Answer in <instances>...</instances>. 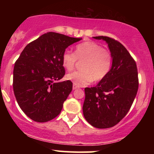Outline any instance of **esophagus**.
Here are the masks:
<instances>
[{
	"instance_id": "34e87169",
	"label": "esophagus",
	"mask_w": 154,
	"mask_h": 154,
	"mask_svg": "<svg viewBox=\"0 0 154 154\" xmlns=\"http://www.w3.org/2000/svg\"><path fill=\"white\" fill-rule=\"evenodd\" d=\"M79 88V87H78V86H76L75 85H73V90H76Z\"/></svg>"
}]
</instances>
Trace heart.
Masks as SVG:
<instances>
[{"label":"heart","mask_w":154,"mask_h":154,"mask_svg":"<svg viewBox=\"0 0 154 154\" xmlns=\"http://www.w3.org/2000/svg\"><path fill=\"white\" fill-rule=\"evenodd\" d=\"M77 60L83 61L81 65L82 70L68 73L66 79L78 87L104 79L110 71L112 62L110 52L92 41L79 44L74 53L69 50H65L62 57V66L67 71H72Z\"/></svg>","instance_id":"heart-1"}]
</instances>
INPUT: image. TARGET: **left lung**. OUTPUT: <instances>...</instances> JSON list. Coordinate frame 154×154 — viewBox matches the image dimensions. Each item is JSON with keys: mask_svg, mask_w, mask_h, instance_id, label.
<instances>
[{"mask_svg": "<svg viewBox=\"0 0 154 154\" xmlns=\"http://www.w3.org/2000/svg\"><path fill=\"white\" fill-rule=\"evenodd\" d=\"M108 44L112 64L104 79L94 87L85 88L83 116L97 128H109L119 123L129 111L138 90L136 63L119 41L106 36L92 37Z\"/></svg>", "mask_w": 154, "mask_h": 154, "instance_id": "8db88e82", "label": "left lung"}]
</instances>
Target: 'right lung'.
I'll list each match as a JSON object with an SVG mask.
<instances>
[{"label": "right lung", "instance_id": "add662e5", "mask_svg": "<svg viewBox=\"0 0 154 154\" xmlns=\"http://www.w3.org/2000/svg\"><path fill=\"white\" fill-rule=\"evenodd\" d=\"M82 38L48 32L28 44L16 61L13 90L21 109L33 121L44 123L57 116L72 90L62 57L69 45Z\"/></svg>", "mask_w": 154, "mask_h": 154}]
</instances>
